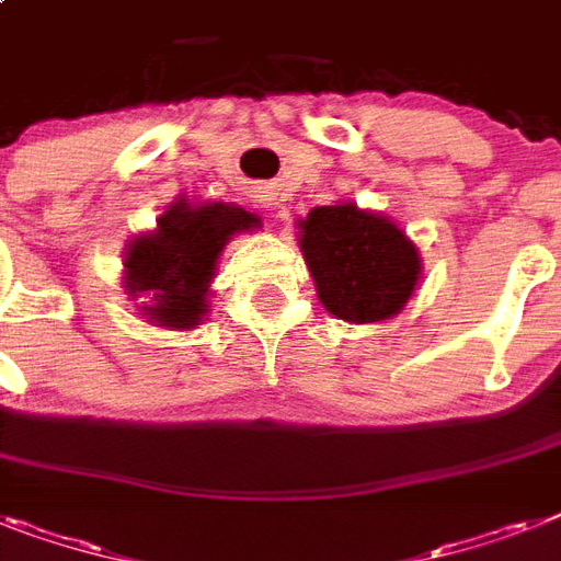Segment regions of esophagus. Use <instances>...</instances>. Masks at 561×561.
Instances as JSON below:
<instances>
[{
    "label": "esophagus",
    "mask_w": 561,
    "mask_h": 561,
    "mask_svg": "<svg viewBox=\"0 0 561 561\" xmlns=\"http://www.w3.org/2000/svg\"><path fill=\"white\" fill-rule=\"evenodd\" d=\"M254 197H257V203H261V208H270L272 206V197L266 192H261V194H254Z\"/></svg>",
    "instance_id": "1"
}]
</instances>
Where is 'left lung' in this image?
Here are the masks:
<instances>
[{"label":"left lung","instance_id":"left-lung-1","mask_svg":"<svg viewBox=\"0 0 561 561\" xmlns=\"http://www.w3.org/2000/svg\"><path fill=\"white\" fill-rule=\"evenodd\" d=\"M300 252L323 307L353 323L392 318L410 300L421 272L404 231L353 203L312 208L300 220Z\"/></svg>","mask_w":561,"mask_h":561}]
</instances>
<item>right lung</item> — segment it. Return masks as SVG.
<instances>
[{"mask_svg": "<svg viewBox=\"0 0 561 561\" xmlns=\"http://www.w3.org/2000/svg\"><path fill=\"white\" fill-rule=\"evenodd\" d=\"M254 215L226 203L188 206L174 203L154 234L134 238L125 252V289L128 295H151L142 307L160 327L188 330L206 312L208 280L226 240L240 229H252Z\"/></svg>", "mask_w": 561, "mask_h": 561, "instance_id": "right-lung-1", "label": "right lung"}]
</instances>
